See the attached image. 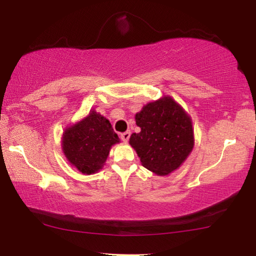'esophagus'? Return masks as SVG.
<instances>
[{"label":"esophagus","instance_id":"34e87169","mask_svg":"<svg viewBox=\"0 0 256 256\" xmlns=\"http://www.w3.org/2000/svg\"><path fill=\"white\" fill-rule=\"evenodd\" d=\"M130 136H131V132H130V131H126V132L120 134V138H122L124 142H128Z\"/></svg>","mask_w":256,"mask_h":256}]
</instances>
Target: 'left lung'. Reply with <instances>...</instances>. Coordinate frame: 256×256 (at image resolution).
<instances>
[{
    "mask_svg": "<svg viewBox=\"0 0 256 256\" xmlns=\"http://www.w3.org/2000/svg\"><path fill=\"white\" fill-rule=\"evenodd\" d=\"M141 131L133 133L130 144L141 164L159 176L176 170L194 146L192 120L170 96L146 104L136 115Z\"/></svg>",
    "mask_w": 256,
    "mask_h": 256,
    "instance_id": "left-lung-1",
    "label": "left lung"
}]
</instances>
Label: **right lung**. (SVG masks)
<instances>
[{"mask_svg": "<svg viewBox=\"0 0 256 256\" xmlns=\"http://www.w3.org/2000/svg\"><path fill=\"white\" fill-rule=\"evenodd\" d=\"M118 142L110 120L96 110H90L84 120L66 128L62 149L72 166L90 175L102 170L112 146Z\"/></svg>", "mask_w": 256, "mask_h": 256, "instance_id": "obj_1", "label": "right lung"}]
</instances>
